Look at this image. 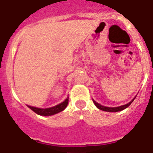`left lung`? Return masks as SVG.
Listing matches in <instances>:
<instances>
[{"instance_id": "left-lung-1", "label": "left lung", "mask_w": 153, "mask_h": 153, "mask_svg": "<svg viewBox=\"0 0 153 153\" xmlns=\"http://www.w3.org/2000/svg\"><path fill=\"white\" fill-rule=\"evenodd\" d=\"M135 98V97H134ZM134 98L131 101L128 103V104H126V105H122V106H118V107H114V108H111V107H106V106H103V105H100L98 104L97 102H96L95 100H93V103L95 104V105L97 106V108L100 109V110H103V111H106V112H112V113H114V112H119V111H122L123 109H125L128 106H130L131 103L133 102V100H134Z\"/></svg>"}]
</instances>
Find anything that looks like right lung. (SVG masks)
<instances>
[{"label": "right lung", "mask_w": 153, "mask_h": 153, "mask_svg": "<svg viewBox=\"0 0 153 153\" xmlns=\"http://www.w3.org/2000/svg\"><path fill=\"white\" fill-rule=\"evenodd\" d=\"M68 101H69V98L67 97L63 102H62L59 105H56V106L51 107V108H36V107H33V106H30V105H28V107L32 111L35 112L36 114H39V115H41V116H51V115H54V114H57V113L63 111L66 108V106H67Z\"/></svg>", "instance_id": "right-lung-1"}]
</instances>
